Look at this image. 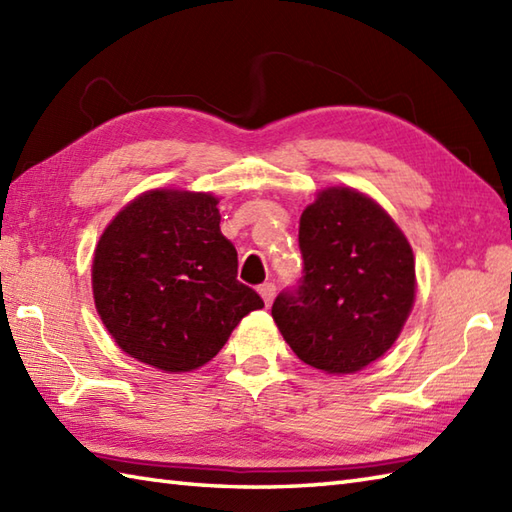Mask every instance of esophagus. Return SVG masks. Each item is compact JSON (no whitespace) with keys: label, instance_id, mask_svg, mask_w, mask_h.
<instances>
[{"label":"esophagus","instance_id":"obj_1","mask_svg":"<svg viewBox=\"0 0 512 512\" xmlns=\"http://www.w3.org/2000/svg\"><path fill=\"white\" fill-rule=\"evenodd\" d=\"M275 292H277L275 284H262V286H259V295H262V299H264V303H266V308L270 306V303H273Z\"/></svg>","mask_w":512,"mask_h":512}]
</instances>
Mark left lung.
<instances>
[{"instance_id": "obj_1", "label": "left lung", "mask_w": 512, "mask_h": 512, "mask_svg": "<svg viewBox=\"0 0 512 512\" xmlns=\"http://www.w3.org/2000/svg\"><path fill=\"white\" fill-rule=\"evenodd\" d=\"M303 275L273 319L303 363L354 374L383 356L416 299V264L396 222L350 187L317 195L299 222Z\"/></svg>"}]
</instances>
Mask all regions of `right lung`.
I'll use <instances>...</instances> for the list:
<instances>
[{
    "label": "right lung",
    "instance_id": "1",
    "mask_svg": "<svg viewBox=\"0 0 512 512\" xmlns=\"http://www.w3.org/2000/svg\"><path fill=\"white\" fill-rule=\"evenodd\" d=\"M96 312L118 347L162 372H191L222 350L248 312L264 308L237 281V250L211 193L138 195L94 250Z\"/></svg>",
    "mask_w": 512,
    "mask_h": 512
}]
</instances>
